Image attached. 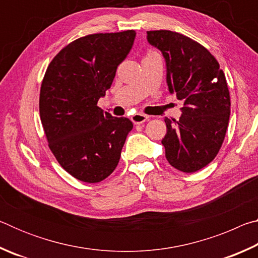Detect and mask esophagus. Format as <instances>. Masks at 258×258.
Segmentation results:
<instances>
[{
	"label": "esophagus",
	"instance_id": "34e87169",
	"mask_svg": "<svg viewBox=\"0 0 258 258\" xmlns=\"http://www.w3.org/2000/svg\"><path fill=\"white\" fill-rule=\"evenodd\" d=\"M131 119L134 124H143L145 121L149 119V117L147 115H143V113H134V115L131 117Z\"/></svg>",
	"mask_w": 258,
	"mask_h": 258
}]
</instances>
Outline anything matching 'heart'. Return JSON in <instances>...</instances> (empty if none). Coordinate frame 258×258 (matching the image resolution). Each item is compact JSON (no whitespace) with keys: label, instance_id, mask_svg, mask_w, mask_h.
Segmentation results:
<instances>
[{"label":"heart","instance_id":"heart-1","mask_svg":"<svg viewBox=\"0 0 258 258\" xmlns=\"http://www.w3.org/2000/svg\"><path fill=\"white\" fill-rule=\"evenodd\" d=\"M150 54H156V53H154V52H150V53H149V54H148V55H150Z\"/></svg>","mask_w":258,"mask_h":258}]
</instances>
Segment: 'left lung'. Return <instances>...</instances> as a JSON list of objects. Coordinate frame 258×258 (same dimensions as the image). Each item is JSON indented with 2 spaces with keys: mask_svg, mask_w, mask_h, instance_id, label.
<instances>
[{
  "mask_svg": "<svg viewBox=\"0 0 258 258\" xmlns=\"http://www.w3.org/2000/svg\"><path fill=\"white\" fill-rule=\"evenodd\" d=\"M147 34L165 59L169 93L183 101L180 119L165 118L166 159L178 171L197 172L215 158L224 141L231 109L225 75L211 52L190 37L171 30Z\"/></svg>",
  "mask_w": 258,
  "mask_h": 258,
  "instance_id": "8db88e82",
  "label": "left lung"
}]
</instances>
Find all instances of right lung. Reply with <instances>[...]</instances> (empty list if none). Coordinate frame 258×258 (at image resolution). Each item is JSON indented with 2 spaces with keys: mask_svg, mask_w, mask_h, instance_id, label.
Returning a JSON list of instances; mask_svg holds the SVG:
<instances>
[{
  "mask_svg": "<svg viewBox=\"0 0 258 258\" xmlns=\"http://www.w3.org/2000/svg\"><path fill=\"white\" fill-rule=\"evenodd\" d=\"M134 30L92 34L63 47L43 78L40 115L51 151L64 171L97 183L115 171L133 124L97 106L132 49Z\"/></svg>",
  "mask_w": 258,
  "mask_h": 258,
  "instance_id": "add662e5",
  "label": "right lung"
}]
</instances>
